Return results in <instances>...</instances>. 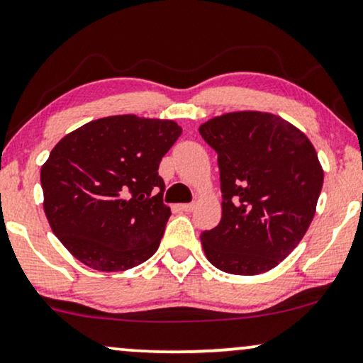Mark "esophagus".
Instances as JSON below:
<instances>
[{
    "instance_id": "obj_1",
    "label": "esophagus",
    "mask_w": 363,
    "mask_h": 363,
    "mask_svg": "<svg viewBox=\"0 0 363 363\" xmlns=\"http://www.w3.org/2000/svg\"><path fill=\"white\" fill-rule=\"evenodd\" d=\"M178 208H180L182 211H191L193 208H195V203H182V205H178Z\"/></svg>"
}]
</instances>
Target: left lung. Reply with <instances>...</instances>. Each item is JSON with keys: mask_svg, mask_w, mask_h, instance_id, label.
I'll return each mask as SVG.
<instances>
[{"mask_svg": "<svg viewBox=\"0 0 363 363\" xmlns=\"http://www.w3.org/2000/svg\"><path fill=\"white\" fill-rule=\"evenodd\" d=\"M218 155L222 220L201 232L218 270L258 275L290 255L312 223L323 185L313 145L280 116L237 111L200 126Z\"/></svg>", "mask_w": 363, "mask_h": 363, "instance_id": "8db88e82", "label": "left lung"}]
</instances>
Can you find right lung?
Masks as SVG:
<instances>
[{
	"mask_svg": "<svg viewBox=\"0 0 363 363\" xmlns=\"http://www.w3.org/2000/svg\"><path fill=\"white\" fill-rule=\"evenodd\" d=\"M182 128L135 115L72 131L41 167L45 213L72 255L100 272H121L158 250L172 211L158 167Z\"/></svg>",
	"mask_w": 363,
	"mask_h": 363,
	"instance_id": "right-lung-1",
	"label": "right lung"
}]
</instances>
